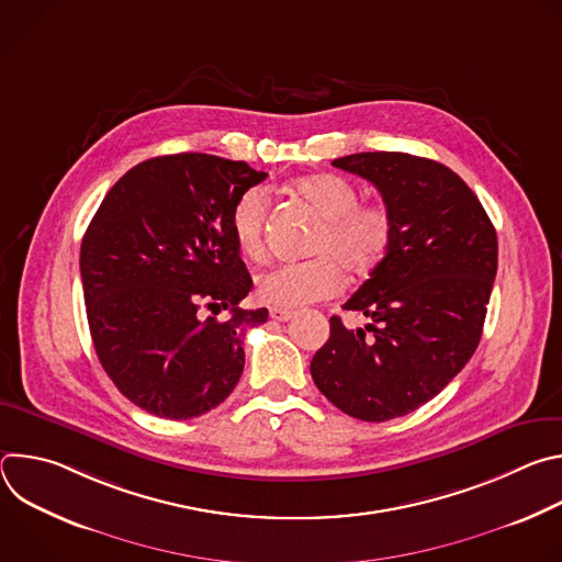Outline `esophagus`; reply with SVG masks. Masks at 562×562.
I'll list each match as a JSON object with an SVG mask.
<instances>
[{"instance_id":"1","label":"esophagus","mask_w":562,"mask_h":562,"mask_svg":"<svg viewBox=\"0 0 562 562\" xmlns=\"http://www.w3.org/2000/svg\"><path fill=\"white\" fill-rule=\"evenodd\" d=\"M271 317L278 319V323H286V319L293 317V311H289V308H271Z\"/></svg>"}]
</instances>
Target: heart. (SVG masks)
<instances>
[{
    "label": "heart",
    "mask_w": 562,
    "mask_h": 562,
    "mask_svg": "<svg viewBox=\"0 0 562 562\" xmlns=\"http://www.w3.org/2000/svg\"><path fill=\"white\" fill-rule=\"evenodd\" d=\"M295 193L323 217L308 245L313 260L278 265L260 273L256 295L273 308H297L334 297L349 278H367L378 269L393 237V215L382 202H360L353 182L336 173L308 176L295 182ZM267 191L251 187L233 202L228 224L237 249L260 258L265 249Z\"/></svg>",
    "instance_id": "heart-1"
}]
</instances>
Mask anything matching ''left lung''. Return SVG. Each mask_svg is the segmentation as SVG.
I'll return each instance as SVG.
<instances>
[{
    "mask_svg": "<svg viewBox=\"0 0 562 562\" xmlns=\"http://www.w3.org/2000/svg\"><path fill=\"white\" fill-rule=\"evenodd\" d=\"M334 167L369 180L393 215L386 256L342 308L369 317L311 360L315 386L367 423L416 412L473 356L498 269L496 228L473 191L434 159L353 153Z\"/></svg>",
    "mask_w": 562,
    "mask_h": 562,
    "instance_id": "1",
    "label": "left lung"
}]
</instances>
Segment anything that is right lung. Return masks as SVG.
<instances>
[{"instance_id":"1","label":"right lung","mask_w":562,"mask_h":562,"mask_svg":"<svg viewBox=\"0 0 562 562\" xmlns=\"http://www.w3.org/2000/svg\"><path fill=\"white\" fill-rule=\"evenodd\" d=\"M267 173L206 153L146 159L122 176L91 220L85 302L98 358L133 405L169 420L198 418L235 389L245 331L267 308H243L254 280L228 215ZM202 305L226 321L199 317Z\"/></svg>"}]
</instances>
